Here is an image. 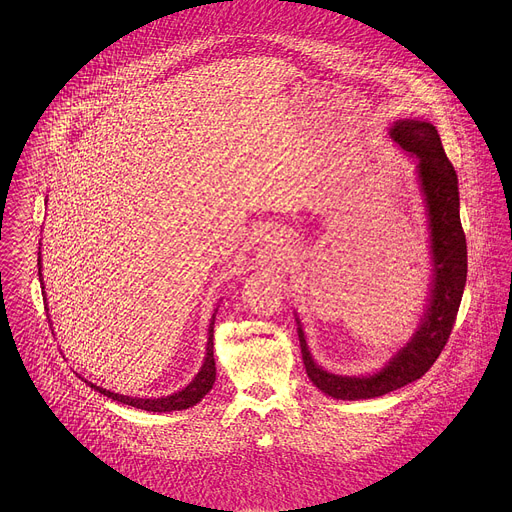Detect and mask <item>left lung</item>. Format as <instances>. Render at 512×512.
Wrapping results in <instances>:
<instances>
[{
	"mask_svg": "<svg viewBox=\"0 0 512 512\" xmlns=\"http://www.w3.org/2000/svg\"><path fill=\"white\" fill-rule=\"evenodd\" d=\"M393 142L418 161L420 188L428 209L432 247L430 303L411 341L372 376H338L313 361L301 326L297 328L303 363L311 382L334 399L357 401L386 395L422 378L436 363L451 336L466 284V238L459 215V180L441 146L434 124L416 119L393 122ZM299 324V320H297Z\"/></svg>",
	"mask_w": 512,
	"mask_h": 512,
	"instance_id": "8db88e82",
	"label": "left lung"
}]
</instances>
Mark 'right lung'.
Instances as JSON below:
<instances>
[{
  "label": "right lung",
  "instance_id": "right-lung-1",
  "mask_svg": "<svg viewBox=\"0 0 512 512\" xmlns=\"http://www.w3.org/2000/svg\"><path fill=\"white\" fill-rule=\"evenodd\" d=\"M40 251H38V276H42V263H40ZM40 284H42V293L46 297L44 292V280L40 278ZM46 309H48V303H46ZM213 328H215V315L211 318V324H209V338H207V355H205V363L201 366V370L195 374L194 380L184 388L182 391H176L172 395L167 397H157V399H142V397H128V395H121V393H115V391L103 390L96 384L84 380L90 388L107 395L109 399L113 401H119L122 405H130V407H136V409H142V411H151V413H171V411H182V409H188V407H194L195 403H199L209 391L213 390V384H215V376H217V366H215V357H213Z\"/></svg>",
  "mask_w": 512,
  "mask_h": 512
}]
</instances>
